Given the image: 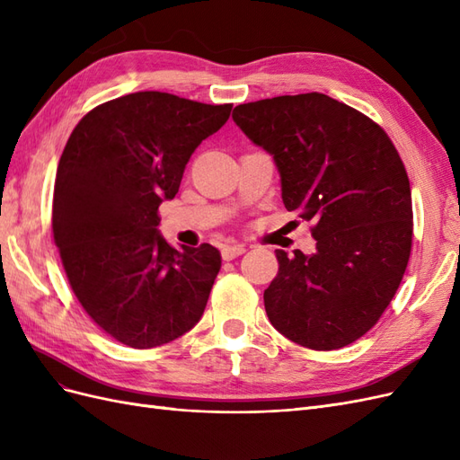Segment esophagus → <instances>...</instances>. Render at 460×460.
Listing matches in <instances>:
<instances>
[{
  "label": "esophagus",
  "mask_w": 460,
  "mask_h": 460,
  "mask_svg": "<svg viewBox=\"0 0 460 460\" xmlns=\"http://www.w3.org/2000/svg\"><path fill=\"white\" fill-rule=\"evenodd\" d=\"M242 253H245V247L240 245V243L222 247V259H225V261H232V259H235V257H240Z\"/></svg>",
  "instance_id": "1"
}]
</instances>
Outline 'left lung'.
Segmentation results:
<instances>
[{
	"instance_id": "8db88e82",
	"label": "left lung",
	"mask_w": 460,
	"mask_h": 460,
	"mask_svg": "<svg viewBox=\"0 0 460 460\" xmlns=\"http://www.w3.org/2000/svg\"><path fill=\"white\" fill-rule=\"evenodd\" d=\"M232 119L272 155L288 211L314 225V253L276 249L280 269L264 289L270 324L314 351L353 343L394 299L411 255V186L395 146L318 92L243 103Z\"/></svg>"
}]
</instances>
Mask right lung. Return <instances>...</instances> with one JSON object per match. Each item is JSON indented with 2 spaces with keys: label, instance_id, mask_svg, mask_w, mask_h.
I'll list each match as a JSON object with an SVG mask.
<instances>
[{
  "label": "right lung",
  "instance_id": "1",
  "mask_svg": "<svg viewBox=\"0 0 460 460\" xmlns=\"http://www.w3.org/2000/svg\"><path fill=\"white\" fill-rule=\"evenodd\" d=\"M230 111V103L136 92L92 109L63 149L55 245L84 311L134 349L174 341L205 311L220 252L166 243L157 208L176 196L191 153Z\"/></svg>",
  "mask_w": 460,
  "mask_h": 460
}]
</instances>
